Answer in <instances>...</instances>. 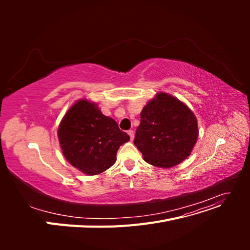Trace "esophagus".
<instances>
[{"label":"esophagus","mask_w":250,"mask_h":250,"mask_svg":"<svg viewBox=\"0 0 250 250\" xmlns=\"http://www.w3.org/2000/svg\"><path fill=\"white\" fill-rule=\"evenodd\" d=\"M127 132H128V134H129V137H130V140L132 141V140L134 139V131H133V130H128Z\"/></svg>","instance_id":"esophagus-1"}]
</instances>
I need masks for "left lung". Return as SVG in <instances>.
<instances>
[{"label": "left lung", "mask_w": 250, "mask_h": 250, "mask_svg": "<svg viewBox=\"0 0 250 250\" xmlns=\"http://www.w3.org/2000/svg\"><path fill=\"white\" fill-rule=\"evenodd\" d=\"M198 138L197 120L186 104L160 93L141 112L134 145L148 164L170 168L191 154Z\"/></svg>", "instance_id": "1"}]
</instances>
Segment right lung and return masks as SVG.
Returning <instances> with one entry per match:
<instances>
[{
	"label": "right lung",
	"mask_w": 250,
	"mask_h": 250,
	"mask_svg": "<svg viewBox=\"0 0 250 250\" xmlns=\"http://www.w3.org/2000/svg\"><path fill=\"white\" fill-rule=\"evenodd\" d=\"M58 139L67 162L87 175L110 168L120 146L130 140L115 120L86 100H79L67 110L58 128Z\"/></svg>",
	"instance_id": "add662e5"
}]
</instances>
